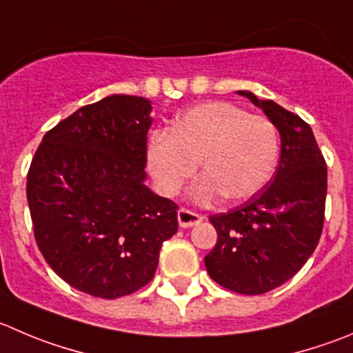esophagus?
Returning a JSON list of instances; mask_svg holds the SVG:
<instances>
[{
    "label": "esophagus",
    "instance_id": "esophagus-1",
    "mask_svg": "<svg viewBox=\"0 0 353 353\" xmlns=\"http://www.w3.org/2000/svg\"><path fill=\"white\" fill-rule=\"evenodd\" d=\"M201 221H203V216H201V214L194 213V211L190 210H185V208H180L179 210V223L183 229L194 227V225L201 223Z\"/></svg>",
    "mask_w": 353,
    "mask_h": 353
}]
</instances>
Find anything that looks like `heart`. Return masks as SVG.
<instances>
[{
    "label": "heart",
    "instance_id": "b5f03b06",
    "mask_svg": "<svg viewBox=\"0 0 353 353\" xmlns=\"http://www.w3.org/2000/svg\"><path fill=\"white\" fill-rule=\"evenodd\" d=\"M281 156L279 132L268 117L251 116L230 102H208L187 110L170 132L147 143V168L163 196H176L203 168L194 197L208 203L225 196L246 201L272 180Z\"/></svg>",
    "mask_w": 353,
    "mask_h": 353
}]
</instances>
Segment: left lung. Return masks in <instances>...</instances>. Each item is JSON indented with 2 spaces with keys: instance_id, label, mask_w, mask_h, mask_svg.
Here are the masks:
<instances>
[{
  "instance_id": "left-lung-1",
  "label": "left lung",
  "mask_w": 353,
  "mask_h": 353,
  "mask_svg": "<svg viewBox=\"0 0 353 353\" xmlns=\"http://www.w3.org/2000/svg\"><path fill=\"white\" fill-rule=\"evenodd\" d=\"M246 97L281 135L279 166L270 182L210 221L218 239L204 258L211 279L241 294H263L290 281L317 248L324 225L327 168L312 128L272 100Z\"/></svg>"
}]
</instances>
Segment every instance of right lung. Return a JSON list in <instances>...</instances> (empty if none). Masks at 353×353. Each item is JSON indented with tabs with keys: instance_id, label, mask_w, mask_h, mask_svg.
Instances as JSON below:
<instances>
[{
	"instance_id": "obj_1",
	"label": "right lung",
	"mask_w": 353,
	"mask_h": 353,
	"mask_svg": "<svg viewBox=\"0 0 353 353\" xmlns=\"http://www.w3.org/2000/svg\"><path fill=\"white\" fill-rule=\"evenodd\" d=\"M152 105L110 95L60 121L28 173L34 237L69 286L114 300L152 281L179 206L145 185Z\"/></svg>"
}]
</instances>
